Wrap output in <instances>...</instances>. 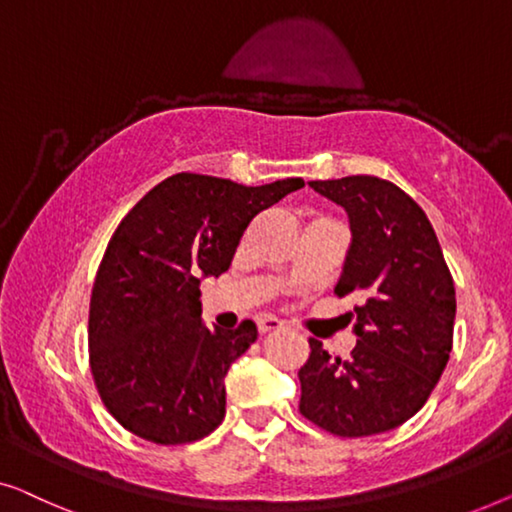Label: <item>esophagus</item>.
I'll use <instances>...</instances> for the list:
<instances>
[{
	"label": "esophagus",
	"instance_id": "esophagus-1",
	"mask_svg": "<svg viewBox=\"0 0 512 512\" xmlns=\"http://www.w3.org/2000/svg\"><path fill=\"white\" fill-rule=\"evenodd\" d=\"M257 329L259 334H269V331L285 329V322H280L278 318H271V315H262V318H257Z\"/></svg>",
	"mask_w": 512,
	"mask_h": 512
}]
</instances>
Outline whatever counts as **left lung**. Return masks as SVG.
Listing matches in <instances>:
<instances>
[{
  "instance_id": "left-lung-1",
  "label": "left lung",
  "mask_w": 512,
  "mask_h": 512,
  "mask_svg": "<svg viewBox=\"0 0 512 512\" xmlns=\"http://www.w3.org/2000/svg\"><path fill=\"white\" fill-rule=\"evenodd\" d=\"M348 211L352 246L334 294H359L357 345L334 357L318 338L299 369V413L343 438L383 434L410 420L450 359L455 283L427 215L376 176L311 181Z\"/></svg>"
}]
</instances>
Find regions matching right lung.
<instances>
[{
	"label": "right lung",
	"mask_w": 512,
	"mask_h": 512,
	"mask_svg": "<svg viewBox=\"0 0 512 512\" xmlns=\"http://www.w3.org/2000/svg\"><path fill=\"white\" fill-rule=\"evenodd\" d=\"M299 187L301 178L248 187L185 171L115 227L92 285L90 371L106 410L134 436L185 445L222 422L227 369L257 327L208 329L201 276L225 273L255 215Z\"/></svg>",
	"instance_id": "right-lung-1"
}]
</instances>
